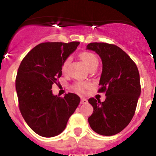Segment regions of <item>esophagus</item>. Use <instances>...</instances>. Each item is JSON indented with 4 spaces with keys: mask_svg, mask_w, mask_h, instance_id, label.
I'll return each mask as SVG.
<instances>
[{
    "mask_svg": "<svg viewBox=\"0 0 156 156\" xmlns=\"http://www.w3.org/2000/svg\"><path fill=\"white\" fill-rule=\"evenodd\" d=\"M87 102L88 101L86 98H81V101H80L81 104H87Z\"/></svg>",
    "mask_w": 156,
    "mask_h": 156,
    "instance_id": "34e87169",
    "label": "esophagus"
}]
</instances>
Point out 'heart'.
<instances>
[{"label":"heart","mask_w":156,"mask_h":156,"mask_svg":"<svg viewBox=\"0 0 156 156\" xmlns=\"http://www.w3.org/2000/svg\"><path fill=\"white\" fill-rule=\"evenodd\" d=\"M80 58L82 59V61L84 62V64L87 66L89 69L93 67H98V58L96 57L95 55H94L93 53H90V52H83L80 54ZM70 62V58H68L67 59H66L63 62L62 66V71L63 73L66 71L67 69V66H68L69 63ZM89 87V84L85 82H81V83H77L75 85V89L76 90L80 92H83L84 90L87 87Z\"/></svg>","instance_id":"obj_1"}]
</instances>
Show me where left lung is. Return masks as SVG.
Listing matches in <instances>:
<instances>
[{
    "label": "left lung",
    "instance_id": "1",
    "mask_svg": "<svg viewBox=\"0 0 156 156\" xmlns=\"http://www.w3.org/2000/svg\"><path fill=\"white\" fill-rule=\"evenodd\" d=\"M87 50L93 51L101 59L99 92L105 91V100L90 98L92 115L88 118L90 127L97 133L112 136L129 123L140 95V76L129 56L119 47L106 43H90Z\"/></svg>",
    "mask_w": 156,
    "mask_h": 156
}]
</instances>
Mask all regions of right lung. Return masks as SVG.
<instances>
[{"label":"right lung","mask_w":156,"mask_h":156,"mask_svg":"<svg viewBox=\"0 0 156 156\" xmlns=\"http://www.w3.org/2000/svg\"><path fill=\"white\" fill-rule=\"evenodd\" d=\"M80 42L43 43L23 58L18 69L16 89L23 119L35 133L45 137L60 134L80 98L73 93L61 98L52 85L62 73V66Z\"/></svg>","instance_id":"right-lung-1"}]
</instances>
